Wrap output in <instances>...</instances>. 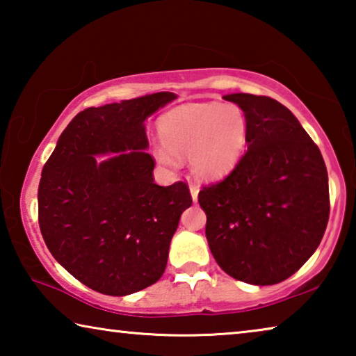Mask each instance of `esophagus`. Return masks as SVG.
<instances>
[{
	"instance_id": "34e87169",
	"label": "esophagus",
	"mask_w": 356,
	"mask_h": 356,
	"mask_svg": "<svg viewBox=\"0 0 356 356\" xmlns=\"http://www.w3.org/2000/svg\"><path fill=\"white\" fill-rule=\"evenodd\" d=\"M190 193H191L193 202H196L197 201V195H200V186L195 185V184H191L190 185Z\"/></svg>"
}]
</instances>
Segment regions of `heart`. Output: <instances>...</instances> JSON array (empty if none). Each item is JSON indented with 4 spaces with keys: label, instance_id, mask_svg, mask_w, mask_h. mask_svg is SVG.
I'll list each match as a JSON object with an SVG mask.
<instances>
[{
    "label": "heart",
    "instance_id": "1",
    "mask_svg": "<svg viewBox=\"0 0 356 356\" xmlns=\"http://www.w3.org/2000/svg\"><path fill=\"white\" fill-rule=\"evenodd\" d=\"M163 141L154 149L160 165L177 170L190 159L193 172L218 180L236 170L248 149L250 122L236 104H191L177 106L160 120Z\"/></svg>",
    "mask_w": 356,
    "mask_h": 356
}]
</instances>
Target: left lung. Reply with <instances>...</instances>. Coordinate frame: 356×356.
<instances>
[{"instance_id":"1","label":"left lung","mask_w":356,"mask_h":356,"mask_svg":"<svg viewBox=\"0 0 356 356\" xmlns=\"http://www.w3.org/2000/svg\"><path fill=\"white\" fill-rule=\"evenodd\" d=\"M250 122L248 150L221 182L197 196L215 261L238 281L272 286L314 254L330 215L328 172L318 147L275 99L227 94Z\"/></svg>"}]
</instances>
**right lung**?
I'll return each instance as SVG.
<instances>
[{
    "mask_svg": "<svg viewBox=\"0 0 356 356\" xmlns=\"http://www.w3.org/2000/svg\"><path fill=\"white\" fill-rule=\"evenodd\" d=\"M174 99L156 92L86 108L42 170V237L53 257L95 292L124 297L165 272L180 215L193 200L185 182L154 184L144 120Z\"/></svg>",
    "mask_w": 356,
    "mask_h": 356,
    "instance_id": "add662e5",
    "label": "right lung"
}]
</instances>
